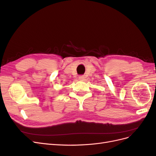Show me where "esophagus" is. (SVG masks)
I'll list each match as a JSON object with an SVG mask.
<instances>
[{
	"label": "esophagus",
	"mask_w": 156,
	"mask_h": 156,
	"mask_svg": "<svg viewBox=\"0 0 156 156\" xmlns=\"http://www.w3.org/2000/svg\"><path fill=\"white\" fill-rule=\"evenodd\" d=\"M79 79L81 80V81H83V80L84 79V76H83V75H80V76L79 77Z\"/></svg>",
	"instance_id": "obj_1"
}]
</instances>
